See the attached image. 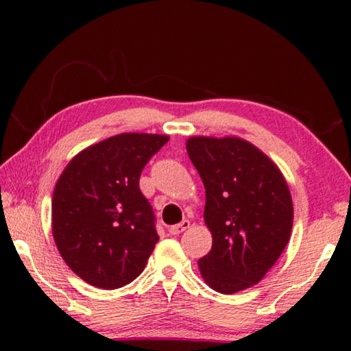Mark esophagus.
I'll use <instances>...</instances> for the list:
<instances>
[{
    "mask_svg": "<svg viewBox=\"0 0 351 351\" xmlns=\"http://www.w3.org/2000/svg\"><path fill=\"white\" fill-rule=\"evenodd\" d=\"M190 226V221L189 219H182V221L180 224H175V226H170L169 228V232L170 235H180L181 232H184V230L189 229Z\"/></svg>",
    "mask_w": 351,
    "mask_h": 351,
    "instance_id": "34e87169",
    "label": "esophagus"
}]
</instances>
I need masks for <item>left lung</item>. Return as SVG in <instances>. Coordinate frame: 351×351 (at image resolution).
<instances>
[{
  "instance_id": "8db88e82",
  "label": "left lung",
  "mask_w": 351,
  "mask_h": 351,
  "mask_svg": "<svg viewBox=\"0 0 351 351\" xmlns=\"http://www.w3.org/2000/svg\"><path fill=\"white\" fill-rule=\"evenodd\" d=\"M187 153L206 189L210 252L198 260L206 283L234 294L258 283L288 245L293 201L277 165L239 138H190Z\"/></svg>"
}]
</instances>
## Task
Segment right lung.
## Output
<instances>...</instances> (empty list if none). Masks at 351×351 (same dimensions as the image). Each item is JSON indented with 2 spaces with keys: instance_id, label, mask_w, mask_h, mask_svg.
I'll return each mask as SVG.
<instances>
[{
  "instance_id": "right-lung-1",
  "label": "right lung",
  "mask_w": 351,
  "mask_h": 351,
  "mask_svg": "<svg viewBox=\"0 0 351 351\" xmlns=\"http://www.w3.org/2000/svg\"><path fill=\"white\" fill-rule=\"evenodd\" d=\"M169 136L123 133L80 152L58 178L52 234L74 274L93 287L122 288L144 271L159 240L142 170Z\"/></svg>"
}]
</instances>
